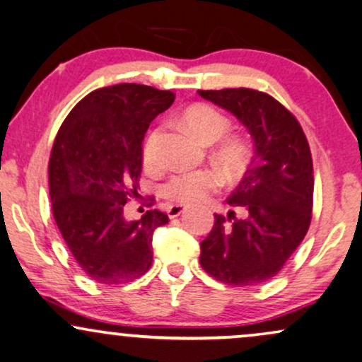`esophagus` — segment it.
I'll use <instances>...</instances> for the list:
<instances>
[{
    "label": "esophagus",
    "instance_id": "34e87169",
    "mask_svg": "<svg viewBox=\"0 0 362 362\" xmlns=\"http://www.w3.org/2000/svg\"><path fill=\"white\" fill-rule=\"evenodd\" d=\"M184 210H185V207H182V205H170V207L167 209V214L170 218H175L180 214H184Z\"/></svg>",
    "mask_w": 362,
    "mask_h": 362
}]
</instances>
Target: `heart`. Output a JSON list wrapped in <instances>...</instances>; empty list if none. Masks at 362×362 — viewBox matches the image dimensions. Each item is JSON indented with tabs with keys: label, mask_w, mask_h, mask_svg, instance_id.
<instances>
[{
	"label": "heart",
	"mask_w": 362,
	"mask_h": 362,
	"mask_svg": "<svg viewBox=\"0 0 362 362\" xmlns=\"http://www.w3.org/2000/svg\"><path fill=\"white\" fill-rule=\"evenodd\" d=\"M184 122L195 136L204 144H215L230 130V120L210 105L197 103L184 112ZM162 127H153L141 145V160L147 167H153L158 160V139ZM215 157L227 172H237L245 162V148L239 140L224 139L215 147ZM222 185L221 173L212 168L177 172L162 185V194L178 204H195Z\"/></svg>",
	"instance_id": "heart-1"
}]
</instances>
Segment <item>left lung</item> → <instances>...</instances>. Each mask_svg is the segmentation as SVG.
<instances>
[{
  "label": "left lung",
  "mask_w": 362,
  "mask_h": 362,
  "mask_svg": "<svg viewBox=\"0 0 362 362\" xmlns=\"http://www.w3.org/2000/svg\"><path fill=\"white\" fill-rule=\"evenodd\" d=\"M247 127L255 155L230 210L215 214L200 242V265L228 286H254L276 277L308 234L313 218L314 170L309 141L281 102L252 88L199 90Z\"/></svg>",
  "instance_id": "obj_1"
}]
</instances>
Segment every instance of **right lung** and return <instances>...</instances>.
Segmentation results:
<instances>
[{"mask_svg":"<svg viewBox=\"0 0 362 362\" xmlns=\"http://www.w3.org/2000/svg\"><path fill=\"white\" fill-rule=\"evenodd\" d=\"M175 95L120 83L86 95L59 127L49 155V199L68 249L91 281L125 284L152 267L155 228L167 214L147 210L127 221L125 205L139 195L141 141Z\"/></svg>","mask_w":362,"mask_h":362,"instance_id":"1","label":"right lung"}]
</instances>
